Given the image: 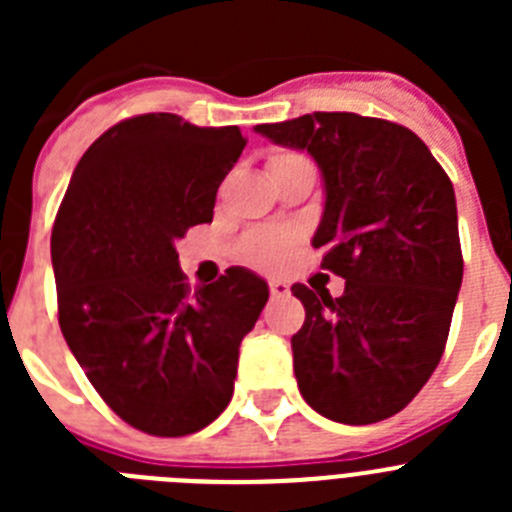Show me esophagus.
Instances as JSON below:
<instances>
[{"label": "esophagus", "instance_id": "34e87169", "mask_svg": "<svg viewBox=\"0 0 512 512\" xmlns=\"http://www.w3.org/2000/svg\"><path fill=\"white\" fill-rule=\"evenodd\" d=\"M269 292H271V297H284V295H289V284L282 282V279H271Z\"/></svg>", "mask_w": 512, "mask_h": 512}]
</instances>
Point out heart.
I'll return each mask as SVG.
<instances>
[{
    "label": "heart",
    "instance_id": "obj_1",
    "mask_svg": "<svg viewBox=\"0 0 512 512\" xmlns=\"http://www.w3.org/2000/svg\"><path fill=\"white\" fill-rule=\"evenodd\" d=\"M295 161H302V156L297 153H274L269 158V174L279 166L295 164ZM295 246V233L287 228H264L251 233L243 241V256H246L248 264L261 266V269H274V266L282 264L287 259V253Z\"/></svg>",
    "mask_w": 512,
    "mask_h": 512
}]
</instances>
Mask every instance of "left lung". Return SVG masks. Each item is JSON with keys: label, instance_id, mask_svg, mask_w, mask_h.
Returning <instances> with one entry per match:
<instances>
[{"label": "left lung", "instance_id": "left-lung-1", "mask_svg": "<svg viewBox=\"0 0 512 512\" xmlns=\"http://www.w3.org/2000/svg\"><path fill=\"white\" fill-rule=\"evenodd\" d=\"M318 161L325 210L312 246L341 297L295 284L305 323L295 377L312 410L346 425L400 413L431 379L464 274L451 179L413 130L356 112L256 125Z\"/></svg>", "mask_w": 512, "mask_h": 512}]
</instances>
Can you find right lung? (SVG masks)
Instances as JSON below:
<instances>
[{
  "mask_svg": "<svg viewBox=\"0 0 512 512\" xmlns=\"http://www.w3.org/2000/svg\"><path fill=\"white\" fill-rule=\"evenodd\" d=\"M243 146L238 125L128 117L87 148L58 207L63 338L99 397L151 436H189L228 408L238 348L269 300L241 266L192 292L176 253L192 225L212 223Z\"/></svg>",
  "mask_w": 512,
  "mask_h": 512,
  "instance_id": "right-lung-1",
  "label": "right lung"
}]
</instances>
